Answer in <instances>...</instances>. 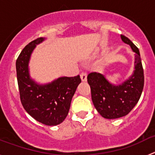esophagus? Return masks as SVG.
<instances>
[{
    "mask_svg": "<svg viewBox=\"0 0 155 155\" xmlns=\"http://www.w3.org/2000/svg\"><path fill=\"white\" fill-rule=\"evenodd\" d=\"M81 78L82 81H87V74L85 72H82L81 74Z\"/></svg>",
    "mask_w": 155,
    "mask_h": 155,
    "instance_id": "esophagus-1",
    "label": "esophagus"
}]
</instances>
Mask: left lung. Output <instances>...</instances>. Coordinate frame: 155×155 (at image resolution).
<instances>
[{
  "instance_id": "1",
  "label": "left lung",
  "mask_w": 155,
  "mask_h": 155,
  "mask_svg": "<svg viewBox=\"0 0 155 155\" xmlns=\"http://www.w3.org/2000/svg\"><path fill=\"white\" fill-rule=\"evenodd\" d=\"M121 39L136 53L135 71L129 80L115 86L99 73L92 72L87 77L94 107L102 117L109 120L127 116L134 109L141 96L144 84L143 69L138 48L125 35H121Z\"/></svg>"
}]
</instances>
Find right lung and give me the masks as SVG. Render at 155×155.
Returning a JSON list of instances; mask_svg holds the SVG:
<instances>
[{
    "instance_id": "1",
    "label": "right lung",
    "mask_w": 155,
    "mask_h": 155,
    "mask_svg": "<svg viewBox=\"0 0 155 155\" xmlns=\"http://www.w3.org/2000/svg\"><path fill=\"white\" fill-rule=\"evenodd\" d=\"M44 40L39 37L22 50L16 61V72L20 100L27 113L42 124H61L69 112L71 102L78 84L80 76L62 77L51 84L39 85L28 74V64L35 45Z\"/></svg>"
}]
</instances>
